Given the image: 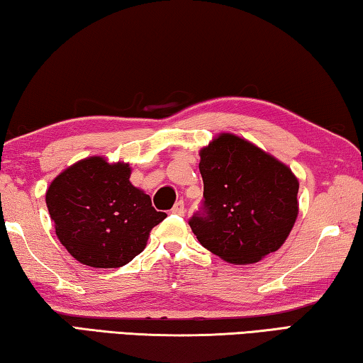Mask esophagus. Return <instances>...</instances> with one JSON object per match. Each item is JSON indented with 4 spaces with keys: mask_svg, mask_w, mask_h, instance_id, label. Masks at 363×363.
<instances>
[{
    "mask_svg": "<svg viewBox=\"0 0 363 363\" xmlns=\"http://www.w3.org/2000/svg\"><path fill=\"white\" fill-rule=\"evenodd\" d=\"M172 213H175V216H185V203L183 201H177L175 206L172 207Z\"/></svg>",
    "mask_w": 363,
    "mask_h": 363,
    "instance_id": "obj_1",
    "label": "esophagus"
}]
</instances>
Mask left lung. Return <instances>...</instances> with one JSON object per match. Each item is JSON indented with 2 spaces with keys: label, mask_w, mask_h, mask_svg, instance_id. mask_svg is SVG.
I'll use <instances>...</instances> for the list:
<instances>
[{
  "label": "left lung",
  "mask_w": 363,
  "mask_h": 363,
  "mask_svg": "<svg viewBox=\"0 0 363 363\" xmlns=\"http://www.w3.org/2000/svg\"><path fill=\"white\" fill-rule=\"evenodd\" d=\"M204 199L189 227L230 264L275 252L298 217L299 182L291 169L246 140L223 133L201 151Z\"/></svg>",
  "instance_id": "obj_1"
}]
</instances>
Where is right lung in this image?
I'll list each match as a JSON object with an SVG mask.
<instances>
[{
  "mask_svg": "<svg viewBox=\"0 0 363 363\" xmlns=\"http://www.w3.org/2000/svg\"><path fill=\"white\" fill-rule=\"evenodd\" d=\"M128 178V164L90 157L64 170L48 188L46 207L59 241L83 265L117 269L128 264L145 249L150 231L167 217Z\"/></svg>",
  "mask_w": 363,
  "mask_h": 363,
  "instance_id": "right-lung-1",
  "label": "right lung"
}]
</instances>
